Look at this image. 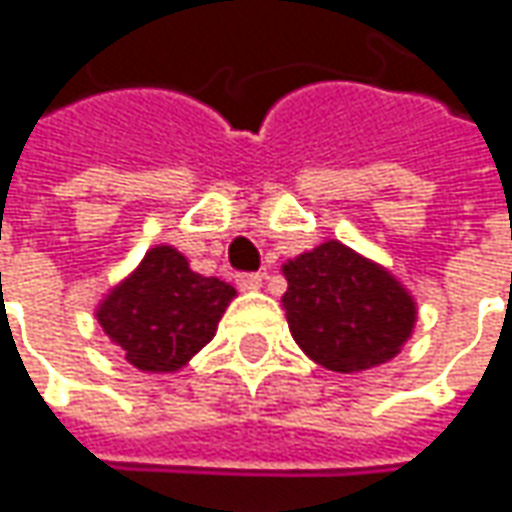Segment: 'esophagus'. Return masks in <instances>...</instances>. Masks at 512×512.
Segmentation results:
<instances>
[{
	"mask_svg": "<svg viewBox=\"0 0 512 512\" xmlns=\"http://www.w3.org/2000/svg\"><path fill=\"white\" fill-rule=\"evenodd\" d=\"M263 286V274L257 272H243L238 274V289L243 291H257Z\"/></svg>",
	"mask_w": 512,
	"mask_h": 512,
	"instance_id": "34e87169",
	"label": "esophagus"
}]
</instances>
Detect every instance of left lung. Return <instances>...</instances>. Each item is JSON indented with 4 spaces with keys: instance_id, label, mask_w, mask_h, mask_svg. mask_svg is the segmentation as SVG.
<instances>
[{
    "instance_id": "8db88e82",
    "label": "left lung",
    "mask_w": 512,
    "mask_h": 512,
    "mask_svg": "<svg viewBox=\"0 0 512 512\" xmlns=\"http://www.w3.org/2000/svg\"><path fill=\"white\" fill-rule=\"evenodd\" d=\"M291 337L328 371L354 374L394 360L411 340L416 303L388 269L326 240L283 266Z\"/></svg>"
}]
</instances>
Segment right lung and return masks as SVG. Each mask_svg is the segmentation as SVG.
<instances>
[{"mask_svg":"<svg viewBox=\"0 0 512 512\" xmlns=\"http://www.w3.org/2000/svg\"><path fill=\"white\" fill-rule=\"evenodd\" d=\"M238 291L189 269L178 249L155 246L101 303L96 317L121 357L138 371L184 368L218 331Z\"/></svg>","mask_w":512,"mask_h":512,"instance_id":"right-lung-1","label":"right lung"}]
</instances>
